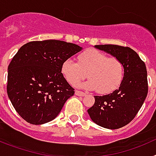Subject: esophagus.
<instances>
[{"label": "esophagus", "instance_id": "1", "mask_svg": "<svg viewBox=\"0 0 156 156\" xmlns=\"http://www.w3.org/2000/svg\"><path fill=\"white\" fill-rule=\"evenodd\" d=\"M75 94H76V95H77V96H81V97H83V96H85V95H86V94L83 93V91H80V90H76Z\"/></svg>", "mask_w": 156, "mask_h": 156}]
</instances>
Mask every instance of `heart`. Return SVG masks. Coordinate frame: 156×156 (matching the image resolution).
I'll use <instances>...</instances> for the list:
<instances>
[{
  "mask_svg": "<svg viewBox=\"0 0 156 156\" xmlns=\"http://www.w3.org/2000/svg\"><path fill=\"white\" fill-rule=\"evenodd\" d=\"M62 73L70 84H76L87 76L90 79L80 85L99 94L115 90L123 77V65L119 59L108 58L98 51H87L79 55V62L66 59L62 65Z\"/></svg>",
  "mask_w": 156,
  "mask_h": 156,
  "instance_id": "b5f03b06",
  "label": "heart"
}]
</instances>
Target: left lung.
<instances>
[{
	"label": "left lung",
	"mask_w": 156,
	"mask_h": 156,
	"mask_svg": "<svg viewBox=\"0 0 156 156\" xmlns=\"http://www.w3.org/2000/svg\"><path fill=\"white\" fill-rule=\"evenodd\" d=\"M95 48L119 59L123 65V78L118 89L109 94L94 96L95 102L87 110L98 126L119 129L133 119L148 94L147 69L137 52L128 47L95 45Z\"/></svg>",
	"instance_id": "left-lung-1"
}]
</instances>
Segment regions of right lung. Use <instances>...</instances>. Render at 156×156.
Listing matches in <instances>:
<instances>
[{"mask_svg":"<svg viewBox=\"0 0 156 156\" xmlns=\"http://www.w3.org/2000/svg\"><path fill=\"white\" fill-rule=\"evenodd\" d=\"M82 49L57 40L31 41L19 48L8 66L7 93L23 119L40 125L55 119L75 93L62 65Z\"/></svg>","mask_w":156,"mask_h":156,"instance_id":"1","label":"right lung"}]
</instances>
